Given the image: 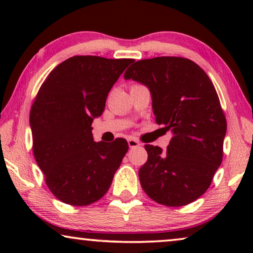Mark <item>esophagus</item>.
Instances as JSON below:
<instances>
[{
  "instance_id": "esophagus-1",
  "label": "esophagus",
  "mask_w": 253,
  "mask_h": 253,
  "mask_svg": "<svg viewBox=\"0 0 253 253\" xmlns=\"http://www.w3.org/2000/svg\"><path fill=\"white\" fill-rule=\"evenodd\" d=\"M127 144H129V147L130 148L138 147L140 145L139 141H138L137 139H134V138H129V139H127Z\"/></svg>"
}]
</instances>
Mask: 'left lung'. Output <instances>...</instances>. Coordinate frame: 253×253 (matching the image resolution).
I'll return each instance as SVG.
<instances>
[{
    "label": "left lung",
    "instance_id": "8db88e82",
    "mask_svg": "<svg viewBox=\"0 0 253 253\" xmlns=\"http://www.w3.org/2000/svg\"><path fill=\"white\" fill-rule=\"evenodd\" d=\"M147 86L155 122L171 130L167 152L145 145L141 188L161 205L184 206L206 192L222 162L227 121L206 72L184 57L140 60L124 74Z\"/></svg>",
    "mask_w": 253,
    "mask_h": 253
}]
</instances>
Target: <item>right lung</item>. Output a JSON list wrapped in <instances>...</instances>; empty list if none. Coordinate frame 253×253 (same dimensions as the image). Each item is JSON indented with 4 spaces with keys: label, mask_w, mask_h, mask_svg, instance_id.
<instances>
[{
    "label": "right lung",
    "mask_w": 253,
    "mask_h": 253,
    "mask_svg": "<svg viewBox=\"0 0 253 253\" xmlns=\"http://www.w3.org/2000/svg\"><path fill=\"white\" fill-rule=\"evenodd\" d=\"M133 60L74 56L58 64L41 85L30 113L33 154L51 193L72 206L102 198L129 145L93 140L113 85Z\"/></svg>",
    "instance_id": "right-lung-1"
}]
</instances>
